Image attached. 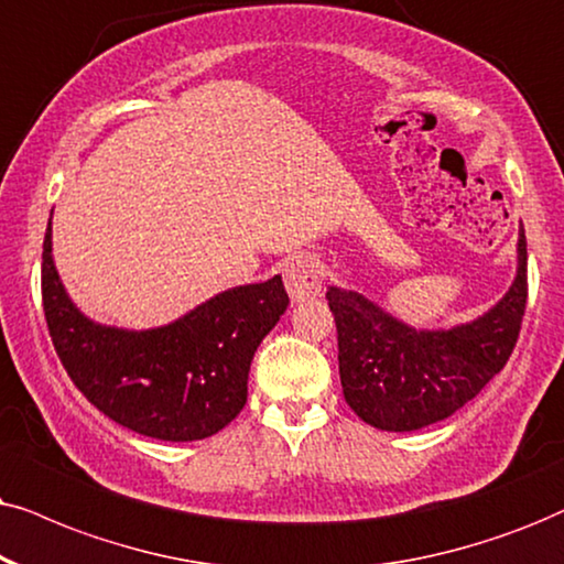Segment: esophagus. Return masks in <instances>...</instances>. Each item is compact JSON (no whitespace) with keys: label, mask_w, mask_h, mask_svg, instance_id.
<instances>
[{"label":"esophagus","mask_w":564,"mask_h":564,"mask_svg":"<svg viewBox=\"0 0 564 564\" xmlns=\"http://www.w3.org/2000/svg\"><path fill=\"white\" fill-rule=\"evenodd\" d=\"M283 281H286V289L294 302H312V299L323 294V270L310 254L291 260L283 270Z\"/></svg>","instance_id":"obj_1"}]
</instances>
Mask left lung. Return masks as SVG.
I'll list each match as a JSON object with an SVG mask.
<instances>
[{
    "mask_svg": "<svg viewBox=\"0 0 564 564\" xmlns=\"http://www.w3.org/2000/svg\"><path fill=\"white\" fill-rule=\"evenodd\" d=\"M525 231L516 278L497 304L453 327H413L354 289L327 286L346 403L382 432H416L453 416L510 359L525 310Z\"/></svg>",
    "mask_w": 564,
    "mask_h": 564,
    "instance_id": "1",
    "label": "left lung"
}]
</instances>
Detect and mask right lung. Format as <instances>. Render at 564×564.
I'll use <instances>...</instances> for the list:
<instances>
[{
  "instance_id": "obj_1",
  "label": "right lung",
  "mask_w": 564,
  "mask_h": 564,
  "mask_svg": "<svg viewBox=\"0 0 564 564\" xmlns=\"http://www.w3.org/2000/svg\"><path fill=\"white\" fill-rule=\"evenodd\" d=\"M44 239V312L77 390L127 430L166 442L205 440L239 416L260 340L289 306L281 275L220 291L174 323L132 330L96 323L67 289Z\"/></svg>"
}]
</instances>
